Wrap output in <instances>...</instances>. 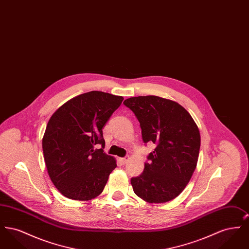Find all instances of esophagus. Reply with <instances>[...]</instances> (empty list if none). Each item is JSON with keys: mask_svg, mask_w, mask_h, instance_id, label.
<instances>
[{"mask_svg": "<svg viewBox=\"0 0 249 249\" xmlns=\"http://www.w3.org/2000/svg\"><path fill=\"white\" fill-rule=\"evenodd\" d=\"M128 160H129V157H128V156L125 157V158H121V159H120V161H121L123 164H126Z\"/></svg>", "mask_w": 249, "mask_h": 249, "instance_id": "esophagus-1", "label": "esophagus"}]
</instances>
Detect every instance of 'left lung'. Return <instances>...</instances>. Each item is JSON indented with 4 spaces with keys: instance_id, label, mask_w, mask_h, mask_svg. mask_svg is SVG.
<instances>
[{
    "instance_id": "left-lung-1",
    "label": "left lung",
    "mask_w": 249,
    "mask_h": 249,
    "mask_svg": "<svg viewBox=\"0 0 249 249\" xmlns=\"http://www.w3.org/2000/svg\"><path fill=\"white\" fill-rule=\"evenodd\" d=\"M123 104L139 120L143 142L156 144L142 174L130 179L134 193L150 203L174 200L197 166L201 146L197 124L184 107L161 97H131Z\"/></svg>"
}]
</instances>
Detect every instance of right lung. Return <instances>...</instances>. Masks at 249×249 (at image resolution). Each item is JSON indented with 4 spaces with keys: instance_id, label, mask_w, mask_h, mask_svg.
<instances>
[{
    "instance_id": "right-lung-1",
    "label": "right lung",
    "mask_w": 249,
    "mask_h": 249,
    "mask_svg": "<svg viewBox=\"0 0 249 249\" xmlns=\"http://www.w3.org/2000/svg\"><path fill=\"white\" fill-rule=\"evenodd\" d=\"M123 101L122 96L89 91L73 97L48 120L42 146L48 176L68 199L90 201L99 196L117 167L104 152L103 128ZM96 144L102 148L95 150Z\"/></svg>"
}]
</instances>
